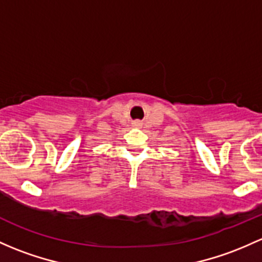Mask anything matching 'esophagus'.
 I'll return each instance as SVG.
<instances>
[{
    "instance_id": "1",
    "label": "esophagus",
    "mask_w": 262,
    "mask_h": 262,
    "mask_svg": "<svg viewBox=\"0 0 262 262\" xmlns=\"http://www.w3.org/2000/svg\"><path fill=\"white\" fill-rule=\"evenodd\" d=\"M140 124H142V123H140V122H139V120H137V122H134V125H137V126H139V125H140Z\"/></svg>"
}]
</instances>
